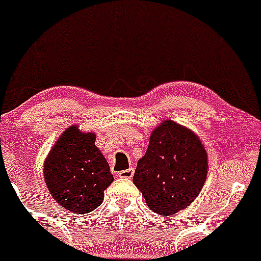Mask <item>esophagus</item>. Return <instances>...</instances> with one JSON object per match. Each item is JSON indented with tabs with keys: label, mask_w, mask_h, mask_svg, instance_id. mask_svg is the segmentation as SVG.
<instances>
[{
	"label": "esophagus",
	"mask_w": 261,
	"mask_h": 261,
	"mask_svg": "<svg viewBox=\"0 0 261 261\" xmlns=\"http://www.w3.org/2000/svg\"><path fill=\"white\" fill-rule=\"evenodd\" d=\"M133 174H134V170L132 167L128 168V170H123L118 172V176H119L120 178H132Z\"/></svg>",
	"instance_id": "obj_1"
}]
</instances>
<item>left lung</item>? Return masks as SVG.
Masks as SVG:
<instances>
[{
    "mask_svg": "<svg viewBox=\"0 0 261 261\" xmlns=\"http://www.w3.org/2000/svg\"><path fill=\"white\" fill-rule=\"evenodd\" d=\"M207 153L195 133L165 120L152 132L133 182L155 214L168 216L189 206L207 177Z\"/></svg>",
    "mask_w": 261,
    "mask_h": 261,
    "instance_id": "obj_1",
    "label": "left lung"
}]
</instances>
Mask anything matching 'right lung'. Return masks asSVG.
<instances>
[{
  "mask_svg": "<svg viewBox=\"0 0 261 261\" xmlns=\"http://www.w3.org/2000/svg\"><path fill=\"white\" fill-rule=\"evenodd\" d=\"M44 176L54 198L66 210L88 214L103 202L113 182L108 162L95 146V134L76 125L61 134L44 165Z\"/></svg>",
  "mask_w": 261,
  "mask_h": 261,
  "instance_id": "1",
  "label": "right lung"
}]
</instances>
